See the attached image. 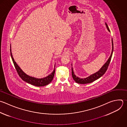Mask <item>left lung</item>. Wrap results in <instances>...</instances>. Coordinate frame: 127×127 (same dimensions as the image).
<instances>
[{"instance_id":"1","label":"left lung","mask_w":127,"mask_h":127,"mask_svg":"<svg viewBox=\"0 0 127 127\" xmlns=\"http://www.w3.org/2000/svg\"><path fill=\"white\" fill-rule=\"evenodd\" d=\"M106 26L107 27V28L108 29V30L110 31V30L109 29V27L107 25V24L105 23ZM112 52H111V54L110 57H109V59L108 60V61H107V62L104 64V65L100 68V69L96 72V73L91 75L90 76L85 78H79L78 77H77L73 72V70L72 69V67L71 68V71H72V76L73 79H74V80L76 82L78 83L79 84H87V83H91L92 82H93L94 81L97 80V79L99 78L100 77H101L106 71V70H107V68L108 67V66L110 64L111 60V58L112 56V54H113V40L112 39ZM72 65V64H71Z\"/></svg>"}]
</instances>
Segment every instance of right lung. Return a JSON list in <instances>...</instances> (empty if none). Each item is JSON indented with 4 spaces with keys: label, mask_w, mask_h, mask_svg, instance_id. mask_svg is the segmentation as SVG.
<instances>
[{
    "label": "right lung",
    "mask_w": 127,
    "mask_h": 127,
    "mask_svg": "<svg viewBox=\"0 0 127 127\" xmlns=\"http://www.w3.org/2000/svg\"><path fill=\"white\" fill-rule=\"evenodd\" d=\"M10 54H11V57L13 63L16 68V70L18 75L22 78L23 80L33 85H35L36 86H44L49 84L53 79L55 73V69H54V71L52 72L51 74H50L49 75L43 78H36L27 75L26 73H25V72H24L22 71V70L20 68V67L16 64V63L14 61V60L12 55L11 47H10Z\"/></svg>",
    "instance_id": "add662e5"
}]
</instances>
